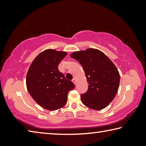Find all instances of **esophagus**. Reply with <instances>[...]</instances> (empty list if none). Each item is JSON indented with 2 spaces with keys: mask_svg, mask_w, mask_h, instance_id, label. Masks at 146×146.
<instances>
[{
  "mask_svg": "<svg viewBox=\"0 0 146 146\" xmlns=\"http://www.w3.org/2000/svg\"><path fill=\"white\" fill-rule=\"evenodd\" d=\"M72 82L74 83V84H76V79L75 78H73V80H72Z\"/></svg>",
  "mask_w": 146,
  "mask_h": 146,
  "instance_id": "obj_1",
  "label": "esophagus"
}]
</instances>
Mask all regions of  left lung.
<instances>
[{"instance_id":"obj_1","label":"left lung","mask_w":146,"mask_h":146,"mask_svg":"<svg viewBox=\"0 0 146 146\" xmlns=\"http://www.w3.org/2000/svg\"><path fill=\"white\" fill-rule=\"evenodd\" d=\"M82 66L88 90L81 94L82 102L95 110L105 108L114 99L119 87V72L112 61L98 49L89 48L70 55Z\"/></svg>"}]
</instances>
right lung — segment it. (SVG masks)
Instances as JSON below:
<instances>
[{"instance_id":"add662e5","label":"right lung","mask_w":146,"mask_h":146,"mask_svg":"<svg viewBox=\"0 0 146 146\" xmlns=\"http://www.w3.org/2000/svg\"><path fill=\"white\" fill-rule=\"evenodd\" d=\"M67 53L52 49L43 51L32 62L26 76L29 93L42 108L53 111L67 102L69 91L75 88L60 72L58 66Z\"/></svg>"}]
</instances>
